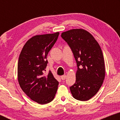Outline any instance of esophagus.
<instances>
[{
    "mask_svg": "<svg viewBox=\"0 0 120 120\" xmlns=\"http://www.w3.org/2000/svg\"><path fill=\"white\" fill-rule=\"evenodd\" d=\"M66 77H67V76H66V75H62V76H60V78H61L62 80H64L65 79V78H66Z\"/></svg>",
    "mask_w": 120,
    "mask_h": 120,
    "instance_id": "esophagus-1",
    "label": "esophagus"
}]
</instances>
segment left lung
Segmentation results:
<instances>
[{
  "label": "left lung",
  "instance_id": "1",
  "mask_svg": "<svg viewBox=\"0 0 120 120\" xmlns=\"http://www.w3.org/2000/svg\"><path fill=\"white\" fill-rule=\"evenodd\" d=\"M61 37L69 46L76 60V82L70 87L75 99L86 101L101 87L105 75L101 47L92 35L83 29L63 32Z\"/></svg>",
  "mask_w": 120,
  "mask_h": 120
}]
</instances>
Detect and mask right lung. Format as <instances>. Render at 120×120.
<instances>
[{"mask_svg":"<svg viewBox=\"0 0 120 120\" xmlns=\"http://www.w3.org/2000/svg\"><path fill=\"white\" fill-rule=\"evenodd\" d=\"M59 32L35 35L26 42L19 55L17 77L22 91L32 101L45 104L53 101L59 82L50 71L46 74L47 54Z\"/></svg>","mask_w":120,"mask_h":120,"instance_id":"right-lung-1","label":"right lung"}]
</instances>
